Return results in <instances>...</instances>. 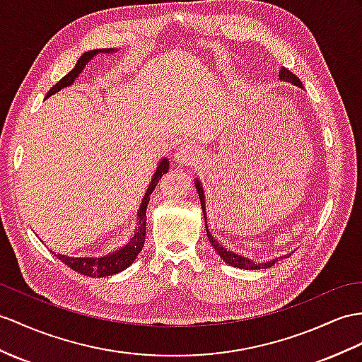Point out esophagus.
Segmentation results:
<instances>
[{
  "label": "esophagus",
  "instance_id": "34e87169",
  "mask_svg": "<svg viewBox=\"0 0 362 362\" xmlns=\"http://www.w3.org/2000/svg\"><path fill=\"white\" fill-rule=\"evenodd\" d=\"M195 156H197L195 148L189 144H184L175 158H176V161L181 164H190V163H193V160H195Z\"/></svg>",
  "mask_w": 362,
  "mask_h": 362
}]
</instances>
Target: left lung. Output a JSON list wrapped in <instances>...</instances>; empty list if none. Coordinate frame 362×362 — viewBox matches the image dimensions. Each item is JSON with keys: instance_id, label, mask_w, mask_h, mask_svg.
<instances>
[{"instance_id": "8db88e82", "label": "left lung", "mask_w": 362, "mask_h": 362, "mask_svg": "<svg viewBox=\"0 0 362 362\" xmlns=\"http://www.w3.org/2000/svg\"><path fill=\"white\" fill-rule=\"evenodd\" d=\"M279 78H281V79H284V81L293 83V84H296V86H299V87H303L301 81H299V78H298L295 74L290 72V70H288V69H286V67L281 69ZM197 190H198V195H199V199H201V207H202V211H204V218H206L204 192H202V187H201V184H199L198 181H197ZM206 224H207V223H206ZM206 232H207V236H209V241L211 243V245H214V249L219 253V257H221L227 264H230V266H233V267H238V269H245V270H258V269H267V267H272L273 264H275V262L278 261V259H273V261L264 262V264L253 262V261H250V259H247V258L241 257V255H236L235 252H230V250H227L226 247H223L221 244L216 243V241L214 240V236L210 235L209 228H206Z\"/></svg>"}]
</instances>
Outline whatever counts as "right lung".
Returning a JSON list of instances; mask_svg holds the SVG:
<instances>
[{
	"instance_id": "right-lung-1",
	"label": "right lung",
	"mask_w": 362,
	"mask_h": 362,
	"mask_svg": "<svg viewBox=\"0 0 362 362\" xmlns=\"http://www.w3.org/2000/svg\"><path fill=\"white\" fill-rule=\"evenodd\" d=\"M98 52H105L109 54L112 52L110 49H104V50H89L86 54L81 55V58L78 59L76 66L70 70V72L59 79V81L52 87V89L47 92V98L50 95H54L57 92H59L64 87L70 86L75 78L83 72L84 66L89 63V61L93 58V55L98 54ZM169 170V161L163 160L158 165V169L153 175V178L151 181V186H148L144 199L141 202V207L138 210V228L135 232V236L119 250L105 255V257L101 258H70V257H64V255H55V257L63 261L67 267H70L72 270L81 273L84 276H90V278H104V276H110L115 275V273H119L121 270L127 269L132 262L135 261V258L138 257V253L143 250L144 245V238H146V210H147V204L148 199H151L152 192L155 190L158 181L161 180V176Z\"/></svg>"
}]
</instances>
